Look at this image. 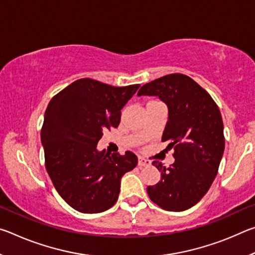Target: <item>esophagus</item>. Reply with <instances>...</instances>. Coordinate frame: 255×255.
Returning <instances> with one entry per match:
<instances>
[{
	"label": "esophagus",
	"mask_w": 255,
	"mask_h": 255,
	"mask_svg": "<svg viewBox=\"0 0 255 255\" xmlns=\"http://www.w3.org/2000/svg\"><path fill=\"white\" fill-rule=\"evenodd\" d=\"M138 165H139V166H149L150 161H148V159H146L144 157H138Z\"/></svg>",
	"instance_id": "1"
}]
</instances>
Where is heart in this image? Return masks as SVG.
<instances>
[{"mask_svg": "<svg viewBox=\"0 0 255 255\" xmlns=\"http://www.w3.org/2000/svg\"><path fill=\"white\" fill-rule=\"evenodd\" d=\"M150 102H155V101H150Z\"/></svg>", "mask_w": 255, "mask_h": 255, "instance_id": "obj_1", "label": "heart"}]
</instances>
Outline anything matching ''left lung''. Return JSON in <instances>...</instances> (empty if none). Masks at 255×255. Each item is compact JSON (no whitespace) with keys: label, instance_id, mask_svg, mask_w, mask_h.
Here are the masks:
<instances>
[{"label":"left lung","instance_id":"left-lung-1","mask_svg":"<svg viewBox=\"0 0 255 255\" xmlns=\"http://www.w3.org/2000/svg\"><path fill=\"white\" fill-rule=\"evenodd\" d=\"M137 96L158 97L167 106L162 140L174 149L171 166L152 163L161 172V180L147 187L150 200L169 211L191 208L214 182L225 149L221 111L206 90L183 74L149 82Z\"/></svg>","mask_w":255,"mask_h":255}]
</instances>
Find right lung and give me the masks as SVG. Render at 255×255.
Returning a JSON list of instances; mask_svg holds the SVG:
<instances>
[{"mask_svg":"<svg viewBox=\"0 0 255 255\" xmlns=\"http://www.w3.org/2000/svg\"><path fill=\"white\" fill-rule=\"evenodd\" d=\"M123 88L91 79L73 82L51 99L40 137L46 170L59 196L72 208L97 214L118 200L123 175L137 156L98 150L103 130L117 128L122 109L139 88Z\"/></svg>","mask_w":255,"mask_h":255,"instance_id":"right-lung-1","label":"right lung"}]
</instances>
